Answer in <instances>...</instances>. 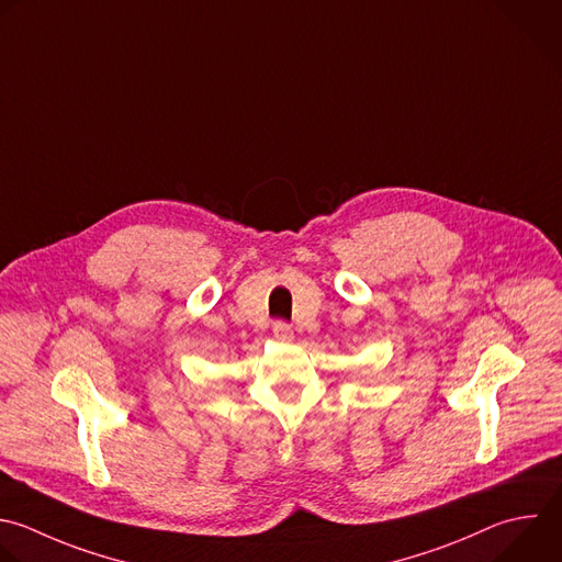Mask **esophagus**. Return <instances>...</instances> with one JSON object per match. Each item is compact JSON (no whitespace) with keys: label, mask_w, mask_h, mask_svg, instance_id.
Listing matches in <instances>:
<instances>
[{"label":"esophagus","mask_w":562,"mask_h":562,"mask_svg":"<svg viewBox=\"0 0 562 562\" xmlns=\"http://www.w3.org/2000/svg\"><path fill=\"white\" fill-rule=\"evenodd\" d=\"M273 337L280 339V341H291L293 339V328L286 322L278 319V322H273Z\"/></svg>","instance_id":"esophagus-1"}]
</instances>
